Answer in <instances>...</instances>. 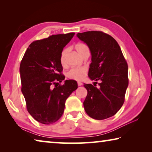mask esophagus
Instances as JSON below:
<instances>
[{
    "label": "esophagus",
    "mask_w": 152,
    "mask_h": 152,
    "mask_svg": "<svg viewBox=\"0 0 152 152\" xmlns=\"http://www.w3.org/2000/svg\"><path fill=\"white\" fill-rule=\"evenodd\" d=\"M82 83L81 82H78V86H82Z\"/></svg>",
    "instance_id": "esophagus-1"
}]
</instances>
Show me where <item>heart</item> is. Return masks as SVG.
Masks as SVG:
<instances>
[{"label":"heart","mask_w":152,"mask_h":152,"mask_svg":"<svg viewBox=\"0 0 152 152\" xmlns=\"http://www.w3.org/2000/svg\"><path fill=\"white\" fill-rule=\"evenodd\" d=\"M76 50L78 54L82 58L87 53H90V50L88 46L82 43H77L75 46ZM68 48L64 49L61 51L60 55V62L61 64H64L66 61V58L67 53H68ZM87 72V68L86 67H82V68H74L67 73V76L69 78L76 80H81L84 78Z\"/></svg>","instance_id":"heart-1"}]
</instances>
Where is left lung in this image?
<instances>
[{"label":"left lung","mask_w":152,"mask_h":152,"mask_svg":"<svg viewBox=\"0 0 152 152\" xmlns=\"http://www.w3.org/2000/svg\"><path fill=\"white\" fill-rule=\"evenodd\" d=\"M91 50L92 62L88 76L92 80L101 81L99 87L84 84L88 92L83 102L89 117L96 120L115 115L125 101L128 86V66L117 41L109 34L91 31L77 34Z\"/></svg>","instance_id":"obj_1"}]
</instances>
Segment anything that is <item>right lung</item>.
<instances>
[{
	"label": "right lung",
	"instance_id": "add662e5",
	"mask_svg": "<svg viewBox=\"0 0 152 152\" xmlns=\"http://www.w3.org/2000/svg\"><path fill=\"white\" fill-rule=\"evenodd\" d=\"M75 33L51 35L32 42L20 64L21 91L29 114L43 124L50 125L62 116L65 102L78 88L73 80L61 82L65 76L60 62L64 48ZM55 85L54 88L52 85Z\"/></svg>",
	"mask_w": 152,
	"mask_h": 152
}]
</instances>
